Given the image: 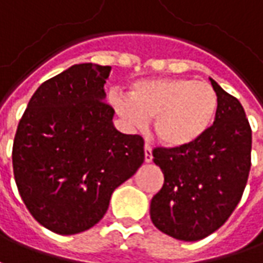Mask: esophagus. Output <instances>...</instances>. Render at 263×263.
Segmentation results:
<instances>
[{
	"instance_id": "34e87169",
	"label": "esophagus",
	"mask_w": 263,
	"mask_h": 263,
	"mask_svg": "<svg viewBox=\"0 0 263 263\" xmlns=\"http://www.w3.org/2000/svg\"><path fill=\"white\" fill-rule=\"evenodd\" d=\"M144 152H145V162H151V161H152V148H151L149 144H145Z\"/></svg>"
}]
</instances>
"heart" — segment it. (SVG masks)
<instances>
[{
    "label": "heart",
    "instance_id": "heart-1",
    "mask_svg": "<svg viewBox=\"0 0 263 263\" xmlns=\"http://www.w3.org/2000/svg\"><path fill=\"white\" fill-rule=\"evenodd\" d=\"M117 112L131 125L142 128L154 119L158 139L166 146L194 144L211 129L219 100L206 82L191 78H149L134 82L129 98L111 95Z\"/></svg>",
    "mask_w": 263,
    "mask_h": 263
}]
</instances>
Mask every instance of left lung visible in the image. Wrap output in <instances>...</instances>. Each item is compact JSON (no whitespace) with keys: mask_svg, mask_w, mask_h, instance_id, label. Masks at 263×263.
Listing matches in <instances>:
<instances>
[{"mask_svg":"<svg viewBox=\"0 0 263 263\" xmlns=\"http://www.w3.org/2000/svg\"><path fill=\"white\" fill-rule=\"evenodd\" d=\"M209 80L219 100L211 129L188 146L152 152L163 174L162 188L151 201L152 223L186 242L206 238L228 221L251 171L252 131L243 106Z\"/></svg>","mask_w":263,"mask_h":263,"instance_id":"8db88e82","label":"left lung"}]
</instances>
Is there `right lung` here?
<instances>
[{
	"mask_svg": "<svg viewBox=\"0 0 263 263\" xmlns=\"http://www.w3.org/2000/svg\"><path fill=\"white\" fill-rule=\"evenodd\" d=\"M111 67L78 64L40 85L16 128L12 168L29 214L60 235L104 218L114 189L144 162V139L112 124Z\"/></svg>",
	"mask_w": 263,
	"mask_h": 263,
	"instance_id": "obj_1",
	"label": "right lung"
}]
</instances>
